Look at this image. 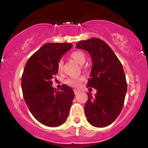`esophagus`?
<instances>
[{"label":"esophagus","instance_id":"1","mask_svg":"<svg viewBox=\"0 0 148 148\" xmlns=\"http://www.w3.org/2000/svg\"><path fill=\"white\" fill-rule=\"evenodd\" d=\"M74 94H75V95L79 94V93L80 92V91L79 90H76V89H74Z\"/></svg>","mask_w":148,"mask_h":148}]
</instances>
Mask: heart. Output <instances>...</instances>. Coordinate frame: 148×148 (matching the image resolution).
Masks as SVG:
<instances>
[{
	"instance_id": "obj_1",
	"label": "heart",
	"mask_w": 148,
	"mask_h": 148,
	"mask_svg": "<svg viewBox=\"0 0 148 148\" xmlns=\"http://www.w3.org/2000/svg\"><path fill=\"white\" fill-rule=\"evenodd\" d=\"M72 58L74 61H76L78 64H84L86 62V53L82 51L76 50L70 53L69 55ZM62 66H63V61L60 60L58 61L57 64V70L58 72H61L62 69ZM84 78L83 76H79V77H74V78H69V79L66 80V83L72 87H78L79 85L81 84V81H84Z\"/></svg>"
}]
</instances>
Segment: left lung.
<instances>
[{
	"label": "left lung",
	"mask_w": 148,
	"mask_h": 148,
	"mask_svg": "<svg viewBox=\"0 0 148 148\" xmlns=\"http://www.w3.org/2000/svg\"><path fill=\"white\" fill-rule=\"evenodd\" d=\"M76 47L87 51L92 61L87 87L97 89L92 96L88 92L85 114L90 125L96 127L110 125L122 111L127 84L123 65L107 44L93 37L76 43Z\"/></svg>",
	"instance_id": "obj_1"
}]
</instances>
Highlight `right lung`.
I'll return each mask as SVG.
<instances>
[{
    "mask_svg": "<svg viewBox=\"0 0 148 148\" xmlns=\"http://www.w3.org/2000/svg\"><path fill=\"white\" fill-rule=\"evenodd\" d=\"M72 44L47 43L31 56L21 77L23 96L34 118L42 125L58 127L67 120L74 97L73 90L63 84L60 91L52 87L57 64Z\"/></svg>",
    "mask_w": 148,
    "mask_h": 148,
    "instance_id": "add662e5",
    "label": "right lung"
}]
</instances>
